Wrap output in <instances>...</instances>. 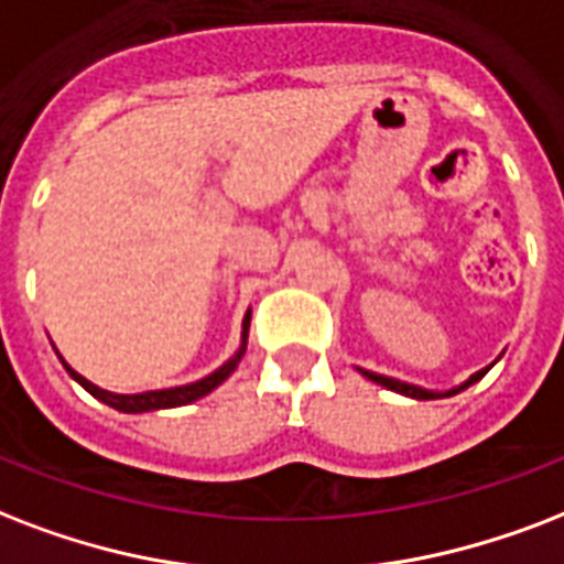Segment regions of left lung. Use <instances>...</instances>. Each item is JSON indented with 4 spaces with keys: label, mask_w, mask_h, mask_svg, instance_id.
<instances>
[{
    "label": "left lung",
    "mask_w": 564,
    "mask_h": 564,
    "mask_svg": "<svg viewBox=\"0 0 564 564\" xmlns=\"http://www.w3.org/2000/svg\"><path fill=\"white\" fill-rule=\"evenodd\" d=\"M495 365V361H491ZM491 365L482 370H477V373H470L462 386L456 388H449V391H430V388H421V386H412V382H400V379L394 377H382V373H373V370H361L359 373L361 377H368L370 382H377V386L388 388V391H397V394H403V397H412V400H441V397H453V394H459V391H465V388H470L474 382H479V379L486 377L488 370H491Z\"/></svg>",
    "instance_id": "obj_1"
}]
</instances>
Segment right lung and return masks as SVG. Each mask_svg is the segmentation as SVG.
<instances>
[{
  "label": "right lung",
  "instance_id": "obj_1",
  "mask_svg": "<svg viewBox=\"0 0 564 564\" xmlns=\"http://www.w3.org/2000/svg\"><path fill=\"white\" fill-rule=\"evenodd\" d=\"M250 317L252 312L243 314V323H241V344H238V350H235L232 359H226L217 370H212L208 377L196 379V382H187V386H176V388H161V391H143V394H115V391H105V388L94 386L90 379H85L82 373H76V370L69 368L67 361L58 359L61 365L67 368V373L73 379H76L78 386L85 388L87 394H94L96 400H102L105 405H111V409H117V412H126V414H141V412H159V409H176V405H187L194 403V400H199V397L212 394L214 388L220 386L223 379H229L235 373V368H238V361L243 359V352H247V335H250Z\"/></svg>",
  "mask_w": 564,
  "mask_h": 564
}]
</instances>
